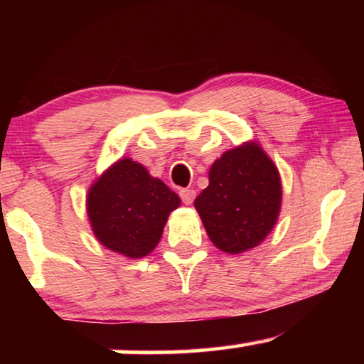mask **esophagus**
Here are the masks:
<instances>
[{
	"instance_id": "esophagus-1",
	"label": "esophagus",
	"mask_w": 364,
	"mask_h": 364,
	"mask_svg": "<svg viewBox=\"0 0 364 364\" xmlns=\"http://www.w3.org/2000/svg\"><path fill=\"white\" fill-rule=\"evenodd\" d=\"M181 198L186 205H191V203L193 202V198H196V191H193V188H182Z\"/></svg>"
}]
</instances>
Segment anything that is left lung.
I'll list each match as a JSON object with an SVG mask.
<instances>
[{"label":"left lung","mask_w":364,"mask_h":364,"mask_svg":"<svg viewBox=\"0 0 364 364\" xmlns=\"http://www.w3.org/2000/svg\"><path fill=\"white\" fill-rule=\"evenodd\" d=\"M280 172L257 141L223 152L193 207L218 250L238 255L260 245L282 208Z\"/></svg>","instance_id":"1"}]
</instances>
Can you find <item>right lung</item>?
Segmentation results:
<instances>
[{"label": "right lung", "mask_w": 364, "mask_h": 364, "mask_svg": "<svg viewBox=\"0 0 364 364\" xmlns=\"http://www.w3.org/2000/svg\"><path fill=\"white\" fill-rule=\"evenodd\" d=\"M181 198L142 164L121 157L89 187L86 212L102 247L137 260L161 242L171 212Z\"/></svg>", "instance_id": "right-lung-1"}]
</instances>
